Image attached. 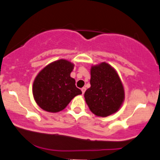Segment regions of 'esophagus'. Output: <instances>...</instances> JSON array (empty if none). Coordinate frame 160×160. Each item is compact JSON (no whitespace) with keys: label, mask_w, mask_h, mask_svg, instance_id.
<instances>
[{"label":"esophagus","mask_w":160,"mask_h":160,"mask_svg":"<svg viewBox=\"0 0 160 160\" xmlns=\"http://www.w3.org/2000/svg\"><path fill=\"white\" fill-rule=\"evenodd\" d=\"M86 90H87V88H86V87H83V88L81 89V91H82V93H83V94L85 93Z\"/></svg>","instance_id":"esophagus-1"}]
</instances>
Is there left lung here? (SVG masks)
Listing matches in <instances>:
<instances>
[{
  "label": "left lung",
  "mask_w": 160,
  "mask_h": 160,
  "mask_svg": "<svg viewBox=\"0 0 160 160\" xmlns=\"http://www.w3.org/2000/svg\"><path fill=\"white\" fill-rule=\"evenodd\" d=\"M90 87L84 93L90 111L107 117L120 109L125 99L123 85L118 73L109 63L102 62L90 69Z\"/></svg>",
  "instance_id": "obj_1"
}]
</instances>
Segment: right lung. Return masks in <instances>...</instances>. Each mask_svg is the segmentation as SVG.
Here are the masks:
<instances>
[{
  "instance_id": "obj_1",
  "label": "right lung",
  "mask_w": 160,
  "mask_h": 160,
  "mask_svg": "<svg viewBox=\"0 0 160 160\" xmlns=\"http://www.w3.org/2000/svg\"><path fill=\"white\" fill-rule=\"evenodd\" d=\"M74 64L60 59L47 65L33 80L32 92L35 102L42 110L58 112L67 107L76 96L82 93L70 77Z\"/></svg>"
}]
</instances>
